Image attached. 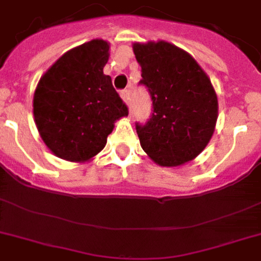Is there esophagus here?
Here are the masks:
<instances>
[{
	"mask_svg": "<svg viewBox=\"0 0 261 261\" xmlns=\"http://www.w3.org/2000/svg\"><path fill=\"white\" fill-rule=\"evenodd\" d=\"M120 97L124 102H126L127 106H128V102H130V90L128 89H124L120 92Z\"/></svg>",
	"mask_w": 261,
	"mask_h": 261,
	"instance_id": "34e87169",
	"label": "esophagus"
}]
</instances>
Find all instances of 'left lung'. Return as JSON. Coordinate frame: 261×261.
I'll list each match as a JSON object with an SVG mask.
<instances>
[{
  "mask_svg": "<svg viewBox=\"0 0 261 261\" xmlns=\"http://www.w3.org/2000/svg\"><path fill=\"white\" fill-rule=\"evenodd\" d=\"M149 89L153 114L137 123L143 151L161 167L196 159L210 142L218 119V98L208 75L187 51L165 40L133 44Z\"/></svg>",
  "mask_w": 261,
  "mask_h": 261,
  "instance_id": "1",
  "label": "left lung"
}]
</instances>
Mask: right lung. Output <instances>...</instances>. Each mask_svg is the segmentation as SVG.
Masks as SVG:
<instances>
[{"instance_id":"right-lung-1","label":"right lung","mask_w":261,"mask_h":261,"mask_svg":"<svg viewBox=\"0 0 261 261\" xmlns=\"http://www.w3.org/2000/svg\"><path fill=\"white\" fill-rule=\"evenodd\" d=\"M110 43L93 39L71 48L40 77L34 118L40 138L57 157L87 163L104 149L115 122L128 115L104 66Z\"/></svg>"}]
</instances>
